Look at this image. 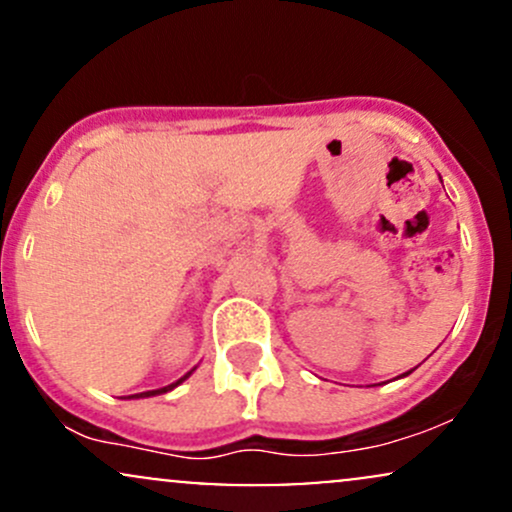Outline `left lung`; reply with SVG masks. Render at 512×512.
Wrapping results in <instances>:
<instances>
[{
  "label": "left lung",
  "instance_id": "8db88e82",
  "mask_svg": "<svg viewBox=\"0 0 512 512\" xmlns=\"http://www.w3.org/2000/svg\"><path fill=\"white\" fill-rule=\"evenodd\" d=\"M409 373H411V370H409ZM409 373H404V375H409Z\"/></svg>",
  "mask_w": 512,
  "mask_h": 512
}]
</instances>
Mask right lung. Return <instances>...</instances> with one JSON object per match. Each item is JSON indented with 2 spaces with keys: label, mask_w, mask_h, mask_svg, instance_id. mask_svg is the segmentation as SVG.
Segmentation results:
<instances>
[{
  "label": "right lung",
  "mask_w": 512,
  "mask_h": 512,
  "mask_svg": "<svg viewBox=\"0 0 512 512\" xmlns=\"http://www.w3.org/2000/svg\"><path fill=\"white\" fill-rule=\"evenodd\" d=\"M187 375H190V373H187ZM187 375H185V378H187ZM185 378H180L178 383H173V385H168V387H161V390H149V392H142V395H132V397H151V395H161V392H168V390H173V387H178Z\"/></svg>",
  "instance_id": "right-lung-1"
}]
</instances>
